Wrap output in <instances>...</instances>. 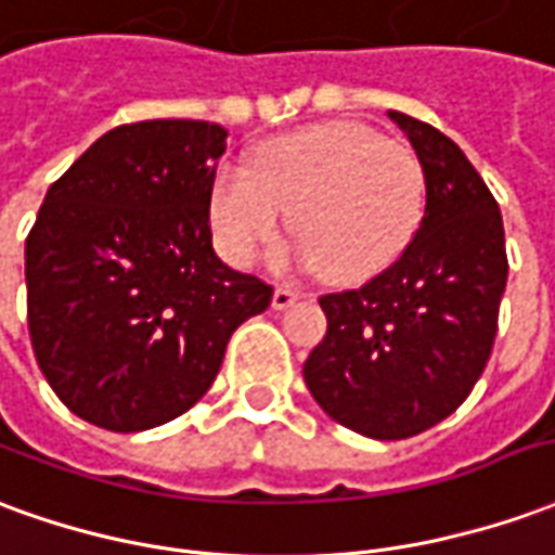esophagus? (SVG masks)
<instances>
[{"instance_id": "obj_1", "label": "esophagus", "mask_w": 555, "mask_h": 555, "mask_svg": "<svg viewBox=\"0 0 555 555\" xmlns=\"http://www.w3.org/2000/svg\"><path fill=\"white\" fill-rule=\"evenodd\" d=\"M297 300H300V291L297 288L279 285V288L273 291V309H288V306H294Z\"/></svg>"}]
</instances>
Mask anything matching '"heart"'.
Instances as JSON below:
<instances>
[{"label": "heart", "instance_id": "heart-1", "mask_svg": "<svg viewBox=\"0 0 555 555\" xmlns=\"http://www.w3.org/2000/svg\"><path fill=\"white\" fill-rule=\"evenodd\" d=\"M426 207V173L412 146L354 122H327L258 146L251 170L224 165L210 192L219 249L251 264L276 243L288 210L297 246L285 264L327 267L360 282L397 261Z\"/></svg>", "mask_w": 555, "mask_h": 555}]
</instances>
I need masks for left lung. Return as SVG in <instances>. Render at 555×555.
<instances>
[{
	"label": "left lung",
	"mask_w": 555,
	"mask_h": 555,
	"mask_svg": "<svg viewBox=\"0 0 555 555\" xmlns=\"http://www.w3.org/2000/svg\"><path fill=\"white\" fill-rule=\"evenodd\" d=\"M426 173L414 240L366 285L324 294L327 336L304 363L336 424L378 441L417 436L453 414L493 351L507 282L495 197L439 129L390 111Z\"/></svg>",
	"instance_id": "obj_1"
}]
</instances>
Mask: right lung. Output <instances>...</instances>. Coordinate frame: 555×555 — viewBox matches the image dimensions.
<instances>
[{"label":"right lung","mask_w":555,"mask_h":555,"mask_svg":"<svg viewBox=\"0 0 555 555\" xmlns=\"http://www.w3.org/2000/svg\"><path fill=\"white\" fill-rule=\"evenodd\" d=\"M228 131L146 119L102 134L48 189L26 237V312L53 393L89 424L141 433L189 412L231 333L273 288L212 251Z\"/></svg>","instance_id":"1"}]
</instances>
